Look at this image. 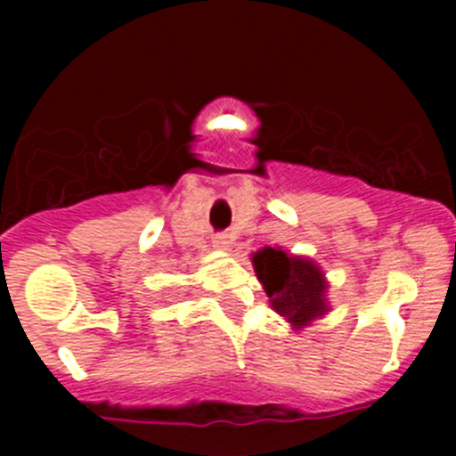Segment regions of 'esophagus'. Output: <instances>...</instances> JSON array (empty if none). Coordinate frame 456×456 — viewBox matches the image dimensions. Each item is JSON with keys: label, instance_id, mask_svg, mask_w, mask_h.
I'll return each mask as SVG.
<instances>
[{"label": "esophagus", "instance_id": "34e87169", "mask_svg": "<svg viewBox=\"0 0 456 456\" xmlns=\"http://www.w3.org/2000/svg\"><path fill=\"white\" fill-rule=\"evenodd\" d=\"M214 247H216V249H229V247H232V240H229L227 233H216Z\"/></svg>", "mask_w": 456, "mask_h": 456}]
</instances>
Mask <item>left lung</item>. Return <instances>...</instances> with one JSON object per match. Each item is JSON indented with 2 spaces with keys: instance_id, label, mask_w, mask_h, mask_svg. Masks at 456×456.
Listing matches in <instances>:
<instances>
[{
  "instance_id": "8db88e82",
  "label": "left lung",
  "mask_w": 456,
  "mask_h": 456,
  "mask_svg": "<svg viewBox=\"0 0 456 456\" xmlns=\"http://www.w3.org/2000/svg\"><path fill=\"white\" fill-rule=\"evenodd\" d=\"M254 269L269 296L271 306L291 322L293 329H305L317 317L326 315L329 282L324 271L314 260L287 254L280 247H265L256 251Z\"/></svg>"
}]
</instances>
